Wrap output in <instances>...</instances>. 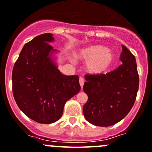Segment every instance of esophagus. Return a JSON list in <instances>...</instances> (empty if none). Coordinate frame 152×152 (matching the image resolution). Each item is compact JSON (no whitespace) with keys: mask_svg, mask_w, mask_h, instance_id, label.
Segmentation results:
<instances>
[{"mask_svg":"<svg viewBox=\"0 0 152 152\" xmlns=\"http://www.w3.org/2000/svg\"><path fill=\"white\" fill-rule=\"evenodd\" d=\"M84 83H85V79H84L82 77L79 78V84H80V86L82 88H83Z\"/></svg>","mask_w":152,"mask_h":152,"instance_id":"34e87169","label":"esophagus"}]
</instances>
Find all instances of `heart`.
<instances>
[{
    "instance_id": "1",
    "label": "heart",
    "mask_w": 152,
    "mask_h": 152,
    "mask_svg": "<svg viewBox=\"0 0 152 152\" xmlns=\"http://www.w3.org/2000/svg\"><path fill=\"white\" fill-rule=\"evenodd\" d=\"M79 57L88 62L87 69L93 74H104L108 72L114 63V56L103 45H94L82 50Z\"/></svg>"
}]
</instances>
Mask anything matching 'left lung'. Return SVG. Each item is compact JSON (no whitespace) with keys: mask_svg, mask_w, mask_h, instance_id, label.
<instances>
[{"mask_svg":"<svg viewBox=\"0 0 152 152\" xmlns=\"http://www.w3.org/2000/svg\"><path fill=\"white\" fill-rule=\"evenodd\" d=\"M120 59L123 64L106 74H86L84 92L88 100L83 107L87 121L107 127L123 120L133 107L139 88L135 57L125 46Z\"/></svg>","mask_w":152,"mask_h":152,"instance_id":"left-lung-1","label":"left lung"}]
</instances>
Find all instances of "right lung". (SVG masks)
<instances>
[{"label": "right lung", "instance_id": "add662e5", "mask_svg": "<svg viewBox=\"0 0 152 152\" xmlns=\"http://www.w3.org/2000/svg\"><path fill=\"white\" fill-rule=\"evenodd\" d=\"M51 33L38 35L22 48L12 73V92L25 115L42 124L58 121L66 102L79 92V76H65L51 58Z\"/></svg>", "mask_w": 152, "mask_h": 152}]
</instances>
